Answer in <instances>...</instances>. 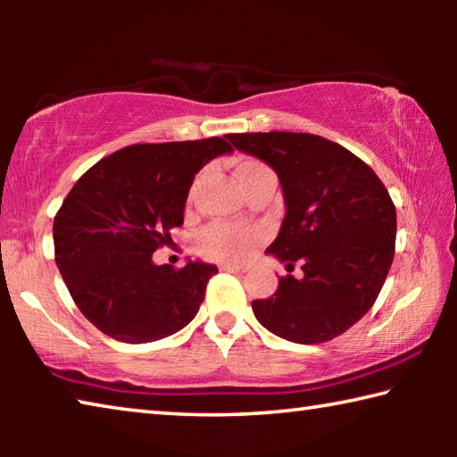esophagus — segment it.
Returning <instances> with one entry per match:
<instances>
[{"label": "esophagus", "instance_id": "obj_1", "mask_svg": "<svg viewBox=\"0 0 457 457\" xmlns=\"http://www.w3.org/2000/svg\"><path fill=\"white\" fill-rule=\"evenodd\" d=\"M220 270H221V272H237V274H242V272H245V266H236V264H221V266H220Z\"/></svg>", "mask_w": 457, "mask_h": 457}]
</instances>
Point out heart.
Returning a JSON list of instances; mask_svg holds the SVG:
<instances>
[{
  "instance_id": "b5f03b06",
  "label": "heart",
  "mask_w": 457,
  "mask_h": 457,
  "mask_svg": "<svg viewBox=\"0 0 457 457\" xmlns=\"http://www.w3.org/2000/svg\"><path fill=\"white\" fill-rule=\"evenodd\" d=\"M266 165L253 159H242L236 167V175L239 185H244L252 175L260 171H266ZM262 236L256 229H245L236 226H213L199 239L201 252L207 258L215 260H229V262H242L247 260L256 250Z\"/></svg>"
}]
</instances>
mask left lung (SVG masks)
Returning a JSON list of instances; mask_svg holds the SVG:
<instances>
[{"instance_id":"obj_1","label":"left lung","mask_w":457,"mask_h":457,"mask_svg":"<svg viewBox=\"0 0 457 457\" xmlns=\"http://www.w3.org/2000/svg\"><path fill=\"white\" fill-rule=\"evenodd\" d=\"M237 151L274 169L284 195L280 231L266 253L304 276L280 278L253 300L262 327L298 345L343 335L383 288L395 253V205L373 169L351 151L308 133L228 135Z\"/></svg>"}]
</instances>
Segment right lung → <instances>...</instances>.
I'll use <instances>...</instances> for the list:
<instances>
[{
	"label": "right lung",
	"instance_id": "right-lung-1",
	"mask_svg": "<svg viewBox=\"0 0 457 457\" xmlns=\"http://www.w3.org/2000/svg\"><path fill=\"white\" fill-rule=\"evenodd\" d=\"M226 138L130 145L84 173L54 220V250L80 312L104 335L141 345L175 335L195 319L218 268L153 262L183 223L195 175Z\"/></svg>",
	"mask_w": 457,
	"mask_h": 457
}]
</instances>
